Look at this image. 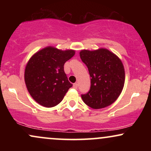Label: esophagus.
I'll list each match as a JSON object with an SVG mask.
<instances>
[{"label": "esophagus", "mask_w": 151, "mask_h": 151, "mask_svg": "<svg viewBox=\"0 0 151 151\" xmlns=\"http://www.w3.org/2000/svg\"><path fill=\"white\" fill-rule=\"evenodd\" d=\"M77 86H78V84H77V83H75V84H73V88H74V89H77Z\"/></svg>", "instance_id": "obj_1"}]
</instances>
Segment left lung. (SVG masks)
<instances>
[{
  "mask_svg": "<svg viewBox=\"0 0 151 151\" xmlns=\"http://www.w3.org/2000/svg\"><path fill=\"white\" fill-rule=\"evenodd\" d=\"M79 55L91 77L89 92L81 95L83 101L94 109L112 104L121 94L125 82V71L120 58L106 48L82 50Z\"/></svg>",
  "mask_w": 151,
  "mask_h": 151,
  "instance_id": "left-lung-1",
  "label": "left lung"
}]
</instances>
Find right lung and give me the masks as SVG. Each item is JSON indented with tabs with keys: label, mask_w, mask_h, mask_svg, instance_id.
Masks as SVG:
<instances>
[{
	"label": "right lung",
	"mask_w": 151,
	"mask_h": 151,
	"mask_svg": "<svg viewBox=\"0 0 151 151\" xmlns=\"http://www.w3.org/2000/svg\"><path fill=\"white\" fill-rule=\"evenodd\" d=\"M74 54L73 50H61L48 46L30 58L24 77L27 91L37 103L51 108L62 101L72 86L64 71V65Z\"/></svg>",
	"instance_id": "obj_1"
}]
</instances>
